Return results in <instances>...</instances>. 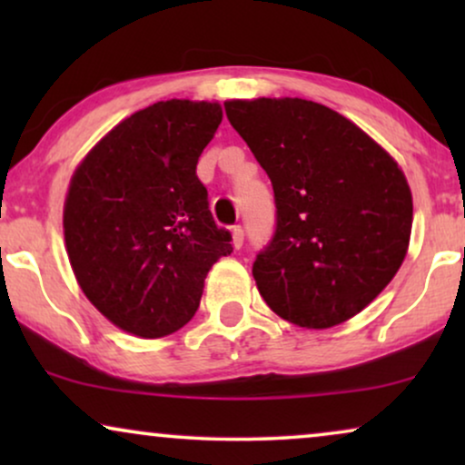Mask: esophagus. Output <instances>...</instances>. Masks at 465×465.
<instances>
[{
	"mask_svg": "<svg viewBox=\"0 0 465 465\" xmlns=\"http://www.w3.org/2000/svg\"><path fill=\"white\" fill-rule=\"evenodd\" d=\"M231 234H232V247L234 250H241V245H243V231H241L239 226H234Z\"/></svg>",
	"mask_w": 465,
	"mask_h": 465,
	"instance_id": "1",
	"label": "esophagus"
}]
</instances>
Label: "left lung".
<instances>
[{
	"label": "left lung",
	"mask_w": 465,
	"mask_h": 465,
	"mask_svg": "<svg viewBox=\"0 0 465 465\" xmlns=\"http://www.w3.org/2000/svg\"><path fill=\"white\" fill-rule=\"evenodd\" d=\"M224 107L275 190V237L252 269L260 296L301 328L351 320L409 252L404 171L358 124L315 101L231 99Z\"/></svg>",
	"instance_id": "obj_1"
}]
</instances>
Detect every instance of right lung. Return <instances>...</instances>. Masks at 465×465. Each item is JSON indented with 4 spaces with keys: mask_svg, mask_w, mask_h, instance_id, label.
I'll return each mask as SVG.
<instances>
[{
    "mask_svg": "<svg viewBox=\"0 0 465 465\" xmlns=\"http://www.w3.org/2000/svg\"><path fill=\"white\" fill-rule=\"evenodd\" d=\"M220 123L218 101H158L105 133L69 182L63 234L75 282L139 339L186 326L209 269L232 252L196 177Z\"/></svg>",
    "mask_w": 465,
    "mask_h": 465,
    "instance_id": "right-lung-1",
    "label": "right lung"
}]
</instances>
